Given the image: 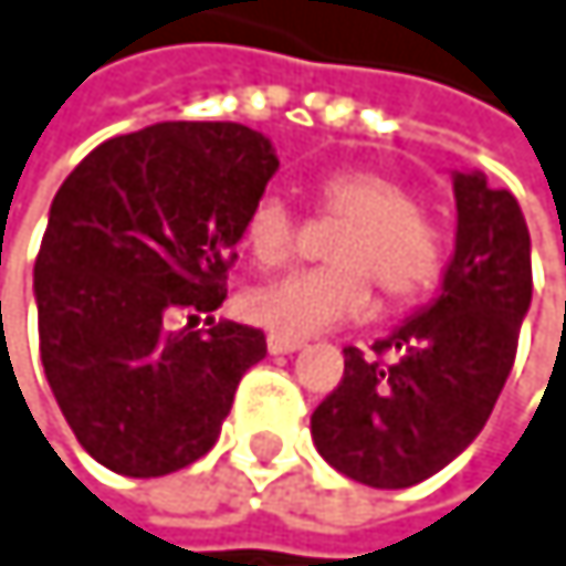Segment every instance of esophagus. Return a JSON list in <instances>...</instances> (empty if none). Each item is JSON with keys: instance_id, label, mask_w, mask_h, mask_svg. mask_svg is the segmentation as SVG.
Wrapping results in <instances>:
<instances>
[{"instance_id": "esophagus-1", "label": "esophagus", "mask_w": 566, "mask_h": 566, "mask_svg": "<svg viewBox=\"0 0 566 566\" xmlns=\"http://www.w3.org/2000/svg\"><path fill=\"white\" fill-rule=\"evenodd\" d=\"M298 348H305V342H298V338H285V335H268V352L271 355H292V352H298Z\"/></svg>"}]
</instances>
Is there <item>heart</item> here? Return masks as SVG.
Returning <instances> with one entry per match:
<instances>
[{
    "mask_svg": "<svg viewBox=\"0 0 566 566\" xmlns=\"http://www.w3.org/2000/svg\"><path fill=\"white\" fill-rule=\"evenodd\" d=\"M318 205L328 218L348 221L328 248L335 264L251 289L241 298L248 322L285 338H312L373 312L369 276L392 302L416 298L436 277L439 231L399 180L376 170H342L322 180ZM244 244L261 268L295 258L298 218L285 197L264 193L258 200L244 224Z\"/></svg>",
    "mask_w": 566,
    "mask_h": 566,
    "instance_id": "1",
    "label": "heart"
}]
</instances>
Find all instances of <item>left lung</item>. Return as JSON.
<instances>
[{"instance_id":"left-lung-1","label":"left lung","mask_w":566,"mask_h":566,"mask_svg":"<svg viewBox=\"0 0 566 566\" xmlns=\"http://www.w3.org/2000/svg\"><path fill=\"white\" fill-rule=\"evenodd\" d=\"M457 244L429 305L376 352L345 348L338 389L312 412L328 467L376 490H402L450 467L486 426L513 369L531 308V231L510 190L480 170H453Z\"/></svg>"}]
</instances>
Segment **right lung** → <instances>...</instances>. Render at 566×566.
Returning <instances> with one entry per match:
<instances>
[{"mask_svg": "<svg viewBox=\"0 0 566 566\" xmlns=\"http://www.w3.org/2000/svg\"><path fill=\"white\" fill-rule=\"evenodd\" d=\"M274 170L264 134L177 119L99 144L56 190L32 271L39 358L106 470L167 476L218 442L264 335L170 322L221 308L228 258Z\"/></svg>", "mask_w": 566, "mask_h": 566, "instance_id": "1", "label": "right lung"}]
</instances>
